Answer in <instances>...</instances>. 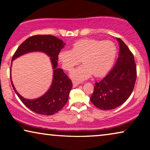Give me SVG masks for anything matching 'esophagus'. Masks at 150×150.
Instances as JSON below:
<instances>
[{"label": "esophagus", "instance_id": "esophagus-1", "mask_svg": "<svg viewBox=\"0 0 150 150\" xmlns=\"http://www.w3.org/2000/svg\"><path fill=\"white\" fill-rule=\"evenodd\" d=\"M72 83H73V87H76V86H78L80 84L79 82H77V81H73Z\"/></svg>", "mask_w": 150, "mask_h": 150}]
</instances>
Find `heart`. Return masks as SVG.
Masks as SVG:
<instances>
[{
	"label": "heart",
	"instance_id": "1",
	"mask_svg": "<svg viewBox=\"0 0 150 150\" xmlns=\"http://www.w3.org/2000/svg\"><path fill=\"white\" fill-rule=\"evenodd\" d=\"M116 45L111 41L83 39L74 43L71 50H63L59 54V59L63 69L71 71L81 59L83 64L71 73L72 79L83 81L91 77L106 74L111 69L115 60Z\"/></svg>",
	"mask_w": 150,
	"mask_h": 150
}]
</instances>
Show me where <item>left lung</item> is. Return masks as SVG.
<instances>
[{"label": "left lung", "mask_w": 150, "mask_h": 150, "mask_svg": "<svg viewBox=\"0 0 150 150\" xmlns=\"http://www.w3.org/2000/svg\"><path fill=\"white\" fill-rule=\"evenodd\" d=\"M119 57L109 73L95 83L90 100L96 107L108 110L124 103L130 97L137 79V66L134 55L120 38Z\"/></svg>", "instance_id": "left-lung-1"}]
</instances>
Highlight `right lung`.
I'll return each mask as SVG.
<instances>
[{"instance_id": "add662e5", "label": "right lung", "mask_w": 150, "mask_h": 150, "mask_svg": "<svg viewBox=\"0 0 150 150\" xmlns=\"http://www.w3.org/2000/svg\"><path fill=\"white\" fill-rule=\"evenodd\" d=\"M65 45V43L57 37L50 35H37L30 37L22 43L12 57L11 61L31 52H42L50 57L53 69L52 85L44 95L37 99H26L20 96L16 90L10 75L12 87L20 100L26 107L38 114L52 115L60 110L68 100L72 83L63 69L57 67L58 55Z\"/></svg>"}]
</instances>
